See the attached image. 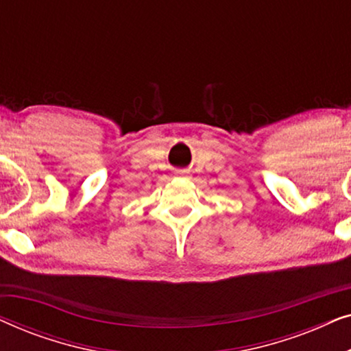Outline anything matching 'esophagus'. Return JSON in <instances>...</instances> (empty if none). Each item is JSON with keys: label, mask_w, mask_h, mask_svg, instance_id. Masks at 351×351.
I'll use <instances>...</instances> for the list:
<instances>
[{"label": "esophagus", "mask_w": 351, "mask_h": 351, "mask_svg": "<svg viewBox=\"0 0 351 351\" xmlns=\"http://www.w3.org/2000/svg\"><path fill=\"white\" fill-rule=\"evenodd\" d=\"M177 176H182V177H186V172H185V171H179V172H177Z\"/></svg>", "instance_id": "obj_1"}]
</instances>
